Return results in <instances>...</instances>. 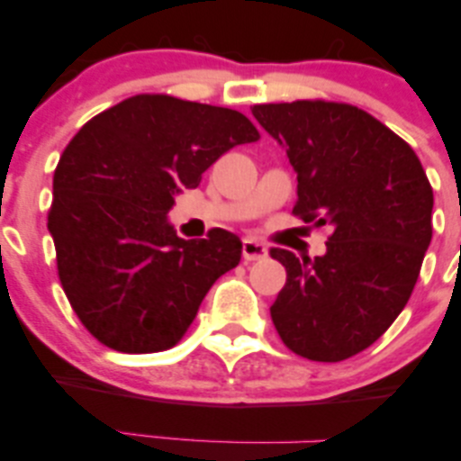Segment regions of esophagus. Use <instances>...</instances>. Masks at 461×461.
I'll return each instance as SVG.
<instances>
[{
    "mask_svg": "<svg viewBox=\"0 0 461 461\" xmlns=\"http://www.w3.org/2000/svg\"><path fill=\"white\" fill-rule=\"evenodd\" d=\"M267 256H268L267 245L253 240V238H245V240H242V258H245V262L262 260V258H267Z\"/></svg>",
    "mask_w": 461,
    "mask_h": 461,
    "instance_id": "34e87169",
    "label": "esophagus"
}]
</instances>
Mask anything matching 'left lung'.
I'll list each match as a JSON object with an SVG mask.
<instances>
[{
    "instance_id": "obj_1",
    "label": "left lung",
    "mask_w": 461,
    "mask_h": 461,
    "mask_svg": "<svg viewBox=\"0 0 461 461\" xmlns=\"http://www.w3.org/2000/svg\"><path fill=\"white\" fill-rule=\"evenodd\" d=\"M297 173L293 212L330 225L327 251L271 256L285 285L271 305L284 345L316 362H340L373 345L414 290L431 242L433 190L422 164L382 121L348 104L253 105Z\"/></svg>"
}]
</instances>
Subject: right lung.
Returning a JSON list of instances; mask_svg holds the SVG:
<instances>
[{
  "label": "right lung",
  "mask_w": 461,
  "mask_h": 461,
  "mask_svg": "<svg viewBox=\"0 0 461 461\" xmlns=\"http://www.w3.org/2000/svg\"><path fill=\"white\" fill-rule=\"evenodd\" d=\"M258 139L236 110L168 95L125 99L73 136L47 227L68 303L99 342L156 353L182 340L242 242L225 230L184 240L168 210L225 151Z\"/></svg>",
  "instance_id": "obj_1"
}]
</instances>
